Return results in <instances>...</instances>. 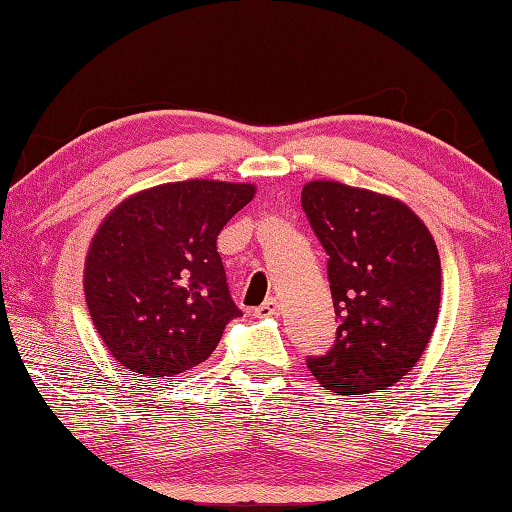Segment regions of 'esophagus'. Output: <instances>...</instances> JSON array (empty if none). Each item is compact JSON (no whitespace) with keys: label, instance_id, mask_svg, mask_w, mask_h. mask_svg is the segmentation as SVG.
Masks as SVG:
<instances>
[{"label":"esophagus","instance_id":"34e87169","mask_svg":"<svg viewBox=\"0 0 512 512\" xmlns=\"http://www.w3.org/2000/svg\"><path fill=\"white\" fill-rule=\"evenodd\" d=\"M277 311H280V302L271 296L262 302V307H257V316H273Z\"/></svg>","mask_w":512,"mask_h":512}]
</instances>
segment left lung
<instances>
[{
    "label": "left lung",
    "instance_id": "obj_1",
    "mask_svg": "<svg viewBox=\"0 0 512 512\" xmlns=\"http://www.w3.org/2000/svg\"><path fill=\"white\" fill-rule=\"evenodd\" d=\"M302 210L329 255L339 318L334 348L307 359V368L329 393H386L413 370L436 329V241L400 198L339 180L302 187Z\"/></svg>",
    "mask_w": 512,
    "mask_h": 512
}]
</instances>
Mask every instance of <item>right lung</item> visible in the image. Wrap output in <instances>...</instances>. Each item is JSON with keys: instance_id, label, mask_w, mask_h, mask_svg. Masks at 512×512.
I'll return each instance as SVG.
<instances>
[{"instance_id": "1", "label": "right lung", "mask_w": 512, "mask_h": 512, "mask_svg": "<svg viewBox=\"0 0 512 512\" xmlns=\"http://www.w3.org/2000/svg\"><path fill=\"white\" fill-rule=\"evenodd\" d=\"M255 185L192 178L142 189L94 232L83 268L90 318L108 352L142 377L198 366L241 316L216 237Z\"/></svg>"}]
</instances>
